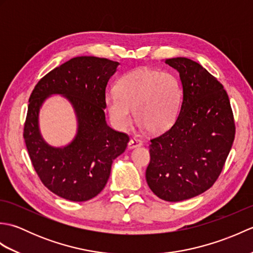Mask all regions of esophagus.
Segmentation results:
<instances>
[{"instance_id": "obj_1", "label": "esophagus", "mask_w": 253, "mask_h": 253, "mask_svg": "<svg viewBox=\"0 0 253 253\" xmlns=\"http://www.w3.org/2000/svg\"><path fill=\"white\" fill-rule=\"evenodd\" d=\"M141 146H142V142L139 140V139H136V138L130 139V141L128 142V148L129 149H135V148H139Z\"/></svg>"}]
</instances>
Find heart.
<instances>
[{
  "instance_id": "1",
  "label": "heart",
  "mask_w": 253,
  "mask_h": 253,
  "mask_svg": "<svg viewBox=\"0 0 253 253\" xmlns=\"http://www.w3.org/2000/svg\"><path fill=\"white\" fill-rule=\"evenodd\" d=\"M182 98L178 78L169 72L137 68L118 78L115 93H107L104 104L113 125L126 130L131 124V110L139 125L160 133L173 125Z\"/></svg>"
}]
</instances>
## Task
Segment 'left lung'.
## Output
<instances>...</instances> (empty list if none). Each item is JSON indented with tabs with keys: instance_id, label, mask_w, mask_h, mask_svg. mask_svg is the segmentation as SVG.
<instances>
[{
	"instance_id": "8db88e82",
	"label": "left lung",
	"mask_w": 253,
	"mask_h": 253,
	"mask_svg": "<svg viewBox=\"0 0 253 253\" xmlns=\"http://www.w3.org/2000/svg\"><path fill=\"white\" fill-rule=\"evenodd\" d=\"M165 63L179 74L181 105L173 126L151 140L146 179L155 196L178 202L215 182L233 146L235 123L226 91L206 68L186 57Z\"/></svg>"
}]
</instances>
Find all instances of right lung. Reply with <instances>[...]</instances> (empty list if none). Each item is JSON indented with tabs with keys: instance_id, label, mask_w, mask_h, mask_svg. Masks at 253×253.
I'll list each match as a JSON object with an SVG mask.
<instances>
[{
	"instance_id": "right-lung-1",
	"label": "right lung",
	"mask_w": 253,
	"mask_h": 253,
	"mask_svg": "<svg viewBox=\"0 0 253 253\" xmlns=\"http://www.w3.org/2000/svg\"><path fill=\"white\" fill-rule=\"evenodd\" d=\"M118 65L107 58L74 57L46 74L29 98L24 139L31 163L47 189L66 200L82 202L98 196L109 180L113 161L129 141L105 120L106 84ZM52 95L65 97L77 115V135L66 146H51L40 131V110Z\"/></svg>"
}]
</instances>
